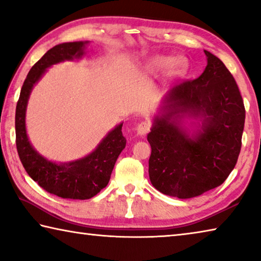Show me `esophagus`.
<instances>
[{
	"label": "esophagus",
	"mask_w": 261,
	"mask_h": 261,
	"mask_svg": "<svg viewBox=\"0 0 261 261\" xmlns=\"http://www.w3.org/2000/svg\"><path fill=\"white\" fill-rule=\"evenodd\" d=\"M149 129H151V124L148 122H141L137 125V134L140 136H145L149 131Z\"/></svg>",
	"instance_id": "34e87169"
}]
</instances>
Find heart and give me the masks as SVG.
<instances>
[{
	"mask_svg": "<svg viewBox=\"0 0 261 261\" xmlns=\"http://www.w3.org/2000/svg\"><path fill=\"white\" fill-rule=\"evenodd\" d=\"M173 63V59L168 56H156L148 62L147 69L151 72H163ZM176 67H179L178 63H176Z\"/></svg>",
	"mask_w": 261,
	"mask_h": 261,
	"instance_id": "1",
	"label": "heart"
}]
</instances>
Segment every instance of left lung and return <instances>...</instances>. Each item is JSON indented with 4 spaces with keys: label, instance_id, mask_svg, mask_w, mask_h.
<instances>
[{
    "label": "left lung",
    "instance_id": "obj_1",
    "mask_svg": "<svg viewBox=\"0 0 261 261\" xmlns=\"http://www.w3.org/2000/svg\"><path fill=\"white\" fill-rule=\"evenodd\" d=\"M204 51V72L167 92L147 135L151 183L179 199L222 184L235 168L242 146L245 108L240 90L223 62ZM185 118L200 122L188 129Z\"/></svg>",
    "mask_w": 261,
    "mask_h": 261
}]
</instances>
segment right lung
<instances>
[{
	"instance_id": "1",
	"label": "right lung",
	"mask_w": 261,
	"mask_h": 261,
	"mask_svg": "<svg viewBox=\"0 0 261 261\" xmlns=\"http://www.w3.org/2000/svg\"><path fill=\"white\" fill-rule=\"evenodd\" d=\"M87 43L64 42L48 50L30 70L16 107V145L26 173L47 192L67 199H90L107 187L115 162L126 145L122 134L123 123L109 131L86 156L57 163L42 156L30 143L25 123L26 108L31 92L47 69L61 62L82 59Z\"/></svg>"
}]
</instances>
